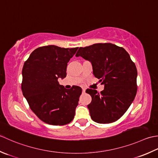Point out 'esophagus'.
<instances>
[{
  "mask_svg": "<svg viewBox=\"0 0 158 158\" xmlns=\"http://www.w3.org/2000/svg\"><path fill=\"white\" fill-rule=\"evenodd\" d=\"M86 89L85 88H82V93H85Z\"/></svg>",
  "mask_w": 158,
  "mask_h": 158,
  "instance_id": "obj_1",
  "label": "esophagus"
}]
</instances>
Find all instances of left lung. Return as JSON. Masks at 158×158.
<instances>
[{"mask_svg": "<svg viewBox=\"0 0 158 158\" xmlns=\"http://www.w3.org/2000/svg\"><path fill=\"white\" fill-rule=\"evenodd\" d=\"M76 56L89 60L93 74L104 89L100 93L88 89L92 101L88 105L91 117L98 123L117 121L127 110L137 92V69L123 48L110 43L81 47Z\"/></svg>", "mask_w": 158, "mask_h": 158, "instance_id": "1", "label": "left lung"}]
</instances>
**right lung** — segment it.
Returning a JSON list of instances; mask_svg holds the SVG:
<instances>
[{"instance_id": "right-lung-1", "label": "right lung", "mask_w": 158, "mask_h": 158, "mask_svg": "<svg viewBox=\"0 0 158 158\" xmlns=\"http://www.w3.org/2000/svg\"><path fill=\"white\" fill-rule=\"evenodd\" d=\"M78 49L40 47L25 61L22 91L32 111L44 123L64 125L74 118L82 89L73 86L66 89L58 79L65 78L67 63Z\"/></svg>"}]
</instances>
